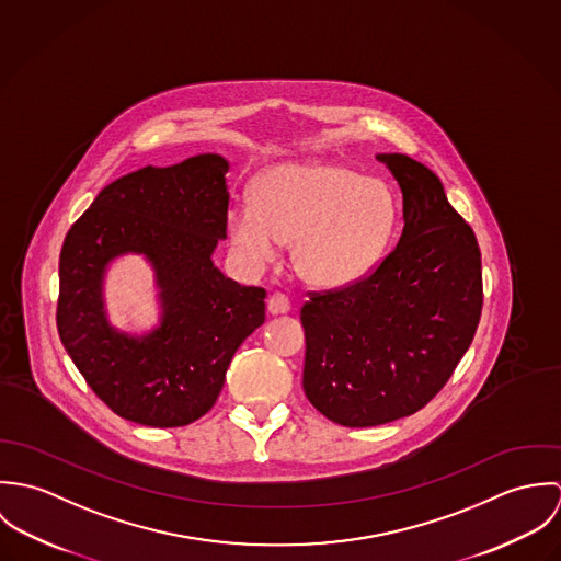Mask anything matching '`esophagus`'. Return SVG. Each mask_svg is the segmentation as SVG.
I'll return each instance as SVG.
<instances>
[{"mask_svg":"<svg viewBox=\"0 0 561 561\" xmlns=\"http://www.w3.org/2000/svg\"><path fill=\"white\" fill-rule=\"evenodd\" d=\"M291 309V302H289V298L285 296V294H272L270 298H267V311L272 313V316H283V313H287Z\"/></svg>","mask_w":561,"mask_h":561,"instance_id":"esophagus-1","label":"esophagus"}]
</instances>
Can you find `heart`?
I'll return each instance as SVG.
<instances>
[{"label": "heart", "instance_id": "heart-1", "mask_svg": "<svg viewBox=\"0 0 561 561\" xmlns=\"http://www.w3.org/2000/svg\"><path fill=\"white\" fill-rule=\"evenodd\" d=\"M398 218L391 190L332 163H283L265 172L254 205L229 211V238L250 267L272 263L294 241V265L313 287L360 278L382 254Z\"/></svg>", "mask_w": 561, "mask_h": 561}]
</instances>
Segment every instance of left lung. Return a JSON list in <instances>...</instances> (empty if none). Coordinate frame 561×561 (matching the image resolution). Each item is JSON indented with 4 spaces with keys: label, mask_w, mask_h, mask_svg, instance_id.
<instances>
[{
    "label": "left lung",
    "mask_w": 561,
    "mask_h": 561,
    "mask_svg": "<svg viewBox=\"0 0 561 561\" xmlns=\"http://www.w3.org/2000/svg\"><path fill=\"white\" fill-rule=\"evenodd\" d=\"M403 194L398 245L350 285L307 291L302 387L321 414L371 427L414 414L454 376L483 305L476 233L440 179L405 156H378Z\"/></svg>",
    "instance_id": "1"
}]
</instances>
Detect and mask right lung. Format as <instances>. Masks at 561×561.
I'll use <instances>...</instances> for the list:
<instances>
[{
	"label": "right lung",
	"instance_id": "obj_1",
	"mask_svg": "<svg viewBox=\"0 0 561 561\" xmlns=\"http://www.w3.org/2000/svg\"><path fill=\"white\" fill-rule=\"evenodd\" d=\"M229 163L196 156L147 165L105 185L69 229L60 252L56 323L85 385L118 416L181 427L207 414L243 339L265 321V289L227 278L211 252L227 238ZM123 251L159 270L164 320L131 340L104 320L100 278Z\"/></svg>",
	"mask_w": 561,
	"mask_h": 561
}]
</instances>
